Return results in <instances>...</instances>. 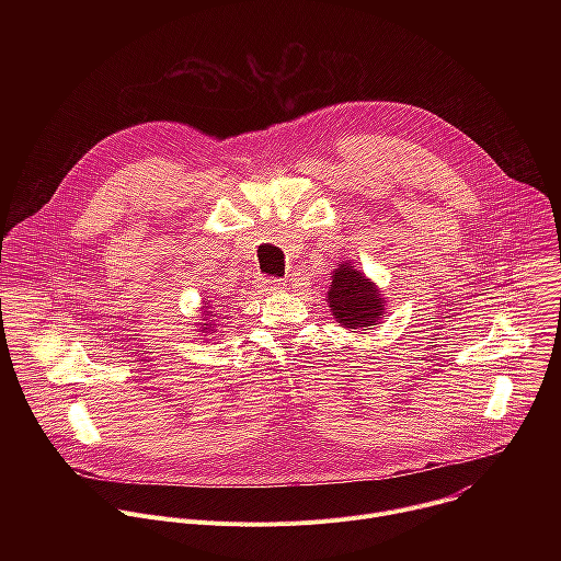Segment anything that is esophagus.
<instances>
[{
    "instance_id": "1",
    "label": "esophagus",
    "mask_w": 561,
    "mask_h": 561,
    "mask_svg": "<svg viewBox=\"0 0 561 561\" xmlns=\"http://www.w3.org/2000/svg\"><path fill=\"white\" fill-rule=\"evenodd\" d=\"M262 290H266V293H279V290H284L286 288V282L284 279H262Z\"/></svg>"
}]
</instances>
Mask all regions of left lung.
Listing matches in <instances>:
<instances>
[{"instance_id":"1","label":"left lung","mask_w":561,"mask_h":561,"mask_svg":"<svg viewBox=\"0 0 561 561\" xmlns=\"http://www.w3.org/2000/svg\"><path fill=\"white\" fill-rule=\"evenodd\" d=\"M329 308L335 322L346 331H370L386 319L383 290L368 279L351 260L340 262L331 273Z\"/></svg>"}]
</instances>
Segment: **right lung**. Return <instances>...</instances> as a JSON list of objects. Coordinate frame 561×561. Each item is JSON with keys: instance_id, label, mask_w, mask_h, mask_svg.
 <instances>
[{"instance_id": "1", "label": "right lung", "mask_w": 561, "mask_h": 561, "mask_svg": "<svg viewBox=\"0 0 561 561\" xmlns=\"http://www.w3.org/2000/svg\"><path fill=\"white\" fill-rule=\"evenodd\" d=\"M215 317H219V312H215L213 310V306H208V301H204V306H202V319H199V324H195L197 327V333L199 335H204V340L208 342V337H219L221 335V327H224V322H219V319H215Z\"/></svg>"}]
</instances>
